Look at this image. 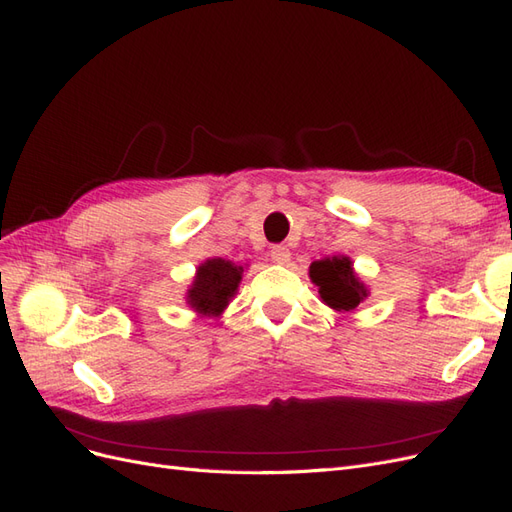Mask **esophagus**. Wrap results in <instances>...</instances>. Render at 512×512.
<instances>
[{
	"label": "esophagus",
	"instance_id": "34e87169",
	"mask_svg": "<svg viewBox=\"0 0 512 512\" xmlns=\"http://www.w3.org/2000/svg\"><path fill=\"white\" fill-rule=\"evenodd\" d=\"M289 257H291V253H289L287 246H272L270 259L274 261V264H287Z\"/></svg>",
	"mask_w": 512,
	"mask_h": 512
}]
</instances>
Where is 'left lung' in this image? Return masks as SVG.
I'll return each mask as SVG.
<instances>
[{
    "instance_id": "obj_1",
    "label": "left lung",
    "mask_w": 512,
    "mask_h": 512,
    "mask_svg": "<svg viewBox=\"0 0 512 512\" xmlns=\"http://www.w3.org/2000/svg\"><path fill=\"white\" fill-rule=\"evenodd\" d=\"M311 283L317 285L319 298L334 311H354L360 302L371 296L354 270V261L347 255L317 259L309 266Z\"/></svg>"
}]
</instances>
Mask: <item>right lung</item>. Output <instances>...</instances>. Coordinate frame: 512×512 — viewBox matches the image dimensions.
<instances>
[{
  "label": "right lung",
  "instance_id": "1",
  "mask_svg": "<svg viewBox=\"0 0 512 512\" xmlns=\"http://www.w3.org/2000/svg\"><path fill=\"white\" fill-rule=\"evenodd\" d=\"M244 268L223 257L206 259L197 266L193 283L186 289V304L199 317H218L236 298Z\"/></svg>",
  "mask_w": 512,
  "mask_h": 512
}]
</instances>
